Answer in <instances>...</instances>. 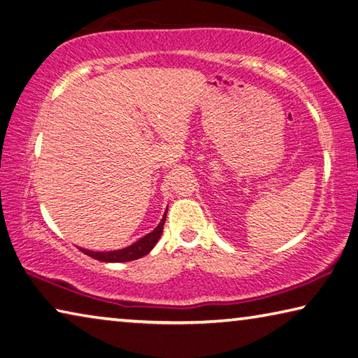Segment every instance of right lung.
<instances>
[{
    "label": "right lung",
    "mask_w": 358,
    "mask_h": 358,
    "mask_svg": "<svg viewBox=\"0 0 358 358\" xmlns=\"http://www.w3.org/2000/svg\"><path fill=\"white\" fill-rule=\"evenodd\" d=\"M165 218H166V214L163 215L159 227H157L152 233L146 234L144 237H141V239H138L135 243H131V245L125 247L122 250H115V252H91V250H85V248H80V250L85 255L102 262H127V261L140 259L144 255H148L150 250L155 247V243L159 242L163 231V224H165Z\"/></svg>",
    "instance_id": "add662e5"
}]
</instances>
